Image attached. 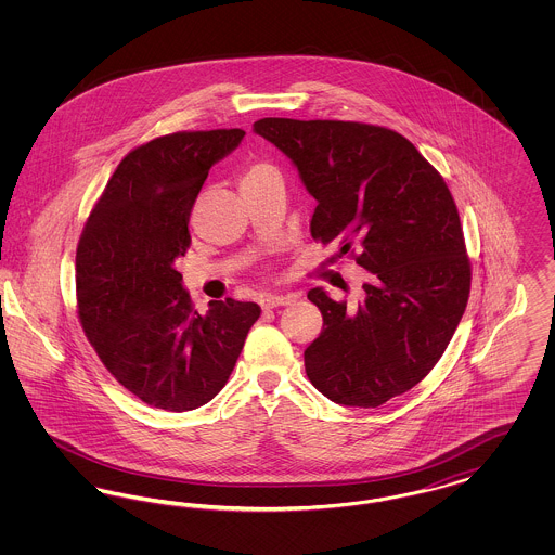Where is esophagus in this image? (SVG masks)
I'll list each match as a JSON object with an SVG mask.
<instances>
[{"label": "esophagus", "mask_w": 555, "mask_h": 555, "mask_svg": "<svg viewBox=\"0 0 555 555\" xmlns=\"http://www.w3.org/2000/svg\"><path fill=\"white\" fill-rule=\"evenodd\" d=\"M291 301H293V295H283V293H268L262 297V308L264 310H270V308H279V306H289Z\"/></svg>", "instance_id": "34e87169"}]
</instances>
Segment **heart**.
<instances>
[{"mask_svg":"<svg viewBox=\"0 0 555 555\" xmlns=\"http://www.w3.org/2000/svg\"><path fill=\"white\" fill-rule=\"evenodd\" d=\"M266 170H270V166H266V164H254V166H249V168L243 172V181H249V179L262 175Z\"/></svg>","mask_w":555,"mask_h":555,"instance_id":"heart-1","label":"heart"}]
</instances>
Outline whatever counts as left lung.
Listing matches in <instances>:
<instances>
[{"mask_svg":"<svg viewBox=\"0 0 555 555\" xmlns=\"http://www.w3.org/2000/svg\"><path fill=\"white\" fill-rule=\"evenodd\" d=\"M317 199L312 237L369 270L358 306L317 287L322 333L304 351L310 383L335 403L378 408L439 362L470 295V262L443 177L399 132L344 120L262 118Z\"/></svg>","mask_w":555,"mask_h":555,"instance_id":"left-lung-1","label":"left lung"}]
</instances>
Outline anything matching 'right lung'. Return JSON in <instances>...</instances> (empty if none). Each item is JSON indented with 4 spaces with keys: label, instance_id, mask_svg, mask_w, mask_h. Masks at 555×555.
<instances>
[{
    "label": "right lung",
    "instance_id": "1",
    "mask_svg": "<svg viewBox=\"0 0 555 555\" xmlns=\"http://www.w3.org/2000/svg\"><path fill=\"white\" fill-rule=\"evenodd\" d=\"M245 131L172 132L127 154L91 211L77 247L85 335L132 396L168 412L218 396L235 369L260 306H191L175 260L191 243L189 216L211 166Z\"/></svg>",
    "mask_w": 555,
    "mask_h": 555
}]
</instances>
